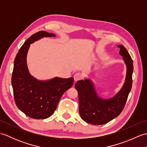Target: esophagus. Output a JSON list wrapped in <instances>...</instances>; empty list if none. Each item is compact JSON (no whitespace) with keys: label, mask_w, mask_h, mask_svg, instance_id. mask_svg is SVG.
<instances>
[{"label":"esophagus","mask_w":147,"mask_h":147,"mask_svg":"<svg viewBox=\"0 0 147 147\" xmlns=\"http://www.w3.org/2000/svg\"><path fill=\"white\" fill-rule=\"evenodd\" d=\"M82 75L81 74V73H77L74 75V82H77V81H78L81 79H82Z\"/></svg>","instance_id":"34e87169"}]
</instances>
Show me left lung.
Masks as SVG:
<instances>
[{"label":"left lung","mask_w":147,"mask_h":147,"mask_svg":"<svg viewBox=\"0 0 147 147\" xmlns=\"http://www.w3.org/2000/svg\"><path fill=\"white\" fill-rule=\"evenodd\" d=\"M119 54L126 65L125 81L121 89L114 96L107 99L99 96L92 81L86 78L78 81L75 88L78 93L79 112L81 117L93 125H102L117 117L123 111L132 86L133 62L129 54L123 45Z\"/></svg>","instance_id":"8db88e82"}]
</instances>
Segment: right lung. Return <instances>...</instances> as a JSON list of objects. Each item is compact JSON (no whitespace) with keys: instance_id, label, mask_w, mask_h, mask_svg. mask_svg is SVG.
<instances>
[{"instance_id":"obj_1","label":"right lung","mask_w":147,"mask_h":147,"mask_svg":"<svg viewBox=\"0 0 147 147\" xmlns=\"http://www.w3.org/2000/svg\"><path fill=\"white\" fill-rule=\"evenodd\" d=\"M52 36L55 34L45 31L33 34L22 45L14 62L11 82L16 104L24 114L36 119L51 116L62 95L74 83L73 77L39 80L30 73L26 57L30 44L43 37Z\"/></svg>"}]
</instances>
